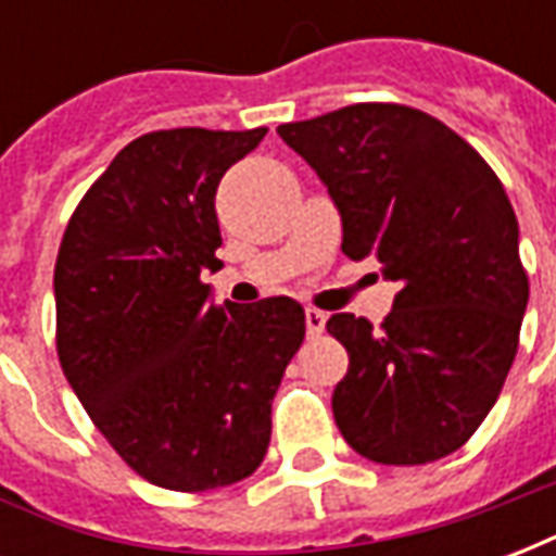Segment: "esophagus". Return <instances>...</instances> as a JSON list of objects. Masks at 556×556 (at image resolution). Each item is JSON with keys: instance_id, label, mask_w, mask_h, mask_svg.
<instances>
[{"instance_id": "34e87169", "label": "esophagus", "mask_w": 556, "mask_h": 556, "mask_svg": "<svg viewBox=\"0 0 556 556\" xmlns=\"http://www.w3.org/2000/svg\"><path fill=\"white\" fill-rule=\"evenodd\" d=\"M325 321H327L325 313H318V309H306V333H309V337H318V333L325 330Z\"/></svg>"}]
</instances>
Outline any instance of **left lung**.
I'll return each mask as SVG.
<instances>
[{
	"mask_svg": "<svg viewBox=\"0 0 556 556\" xmlns=\"http://www.w3.org/2000/svg\"><path fill=\"white\" fill-rule=\"evenodd\" d=\"M342 217V253L399 282L384 325L330 315L349 351L333 417L354 453L426 465L489 417L518 351L527 274L503 184L465 139L399 103L279 125Z\"/></svg>",
	"mask_w": 556,
	"mask_h": 556,
	"instance_id": "obj_1",
	"label": "left lung"
}]
</instances>
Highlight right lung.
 Returning <instances> with one entry per match:
<instances>
[{
	"instance_id": "add662e5",
	"label": "right lung",
	"mask_w": 556,
	"mask_h": 556,
	"mask_svg": "<svg viewBox=\"0 0 556 556\" xmlns=\"http://www.w3.org/2000/svg\"><path fill=\"white\" fill-rule=\"evenodd\" d=\"M255 130L175 127L134 139L67 223L55 345L91 422L139 477L172 491L241 482L270 443V402L306 333L303 306L214 303L219 178Z\"/></svg>"
}]
</instances>
